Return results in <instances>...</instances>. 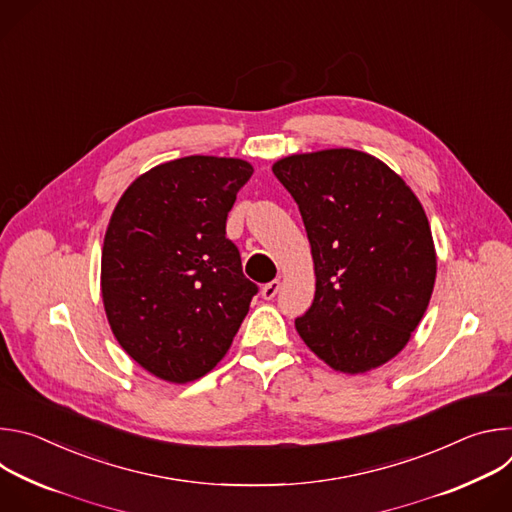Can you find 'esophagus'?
I'll use <instances>...</instances> for the list:
<instances>
[{
	"mask_svg": "<svg viewBox=\"0 0 512 512\" xmlns=\"http://www.w3.org/2000/svg\"><path fill=\"white\" fill-rule=\"evenodd\" d=\"M279 287H281V281H279V279H273V281H269V283H265V285H263V289H261V296H263L265 300H273V298L277 296Z\"/></svg>",
	"mask_w": 512,
	"mask_h": 512,
	"instance_id": "esophagus-1",
	"label": "esophagus"
}]
</instances>
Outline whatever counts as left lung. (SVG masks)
Returning a JSON list of instances; mask_svg holds the SVG:
<instances>
[{
    "mask_svg": "<svg viewBox=\"0 0 512 512\" xmlns=\"http://www.w3.org/2000/svg\"><path fill=\"white\" fill-rule=\"evenodd\" d=\"M273 174L312 247L316 294L296 318L302 340L334 371L381 367L409 342L435 283L421 202L381 160L346 148L287 156Z\"/></svg>",
    "mask_w": 512,
    "mask_h": 512,
    "instance_id": "1",
    "label": "left lung"
}]
</instances>
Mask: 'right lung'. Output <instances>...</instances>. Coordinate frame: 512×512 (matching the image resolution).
<instances>
[{
    "instance_id": "1",
    "label": "right lung",
    "mask_w": 512,
    "mask_h": 512,
    "mask_svg": "<svg viewBox=\"0 0 512 512\" xmlns=\"http://www.w3.org/2000/svg\"><path fill=\"white\" fill-rule=\"evenodd\" d=\"M253 166L188 156L139 176L119 198L101 257V294L121 348L170 383L216 367L259 287L243 273L227 216Z\"/></svg>"
}]
</instances>
